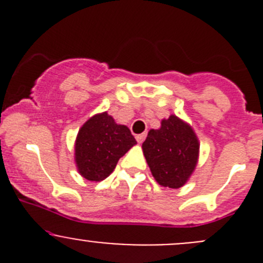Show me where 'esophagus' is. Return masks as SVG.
I'll use <instances>...</instances> for the list:
<instances>
[{
	"label": "esophagus",
	"instance_id": "34e87169",
	"mask_svg": "<svg viewBox=\"0 0 263 263\" xmlns=\"http://www.w3.org/2000/svg\"><path fill=\"white\" fill-rule=\"evenodd\" d=\"M145 137H146V134H140V135H137V136H136L137 142H139V144H141V142L145 140Z\"/></svg>",
	"mask_w": 263,
	"mask_h": 263
}]
</instances>
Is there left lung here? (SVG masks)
Masks as SVG:
<instances>
[{
    "mask_svg": "<svg viewBox=\"0 0 263 263\" xmlns=\"http://www.w3.org/2000/svg\"><path fill=\"white\" fill-rule=\"evenodd\" d=\"M142 151L159 184L181 188L197 165L200 144L192 127L172 115L161 121L160 128L148 131Z\"/></svg>",
    "mask_w": 263,
    "mask_h": 263,
    "instance_id": "8db88e82",
    "label": "left lung"
}]
</instances>
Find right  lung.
Returning a JSON list of instances; mask_svg holds the SVG:
<instances>
[{"label":"right lung","instance_id":"obj_1","mask_svg":"<svg viewBox=\"0 0 263 263\" xmlns=\"http://www.w3.org/2000/svg\"><path fill=\"white\" fill-rule=\"evenodd\" d=\"M136 144L128 127L116 123L107 112L92 116L79 129L75 141L79 173L87 181H103L115 171L119 159Z\"/></svg>","mask_w":263,"mask_h":263}]
</instances>
